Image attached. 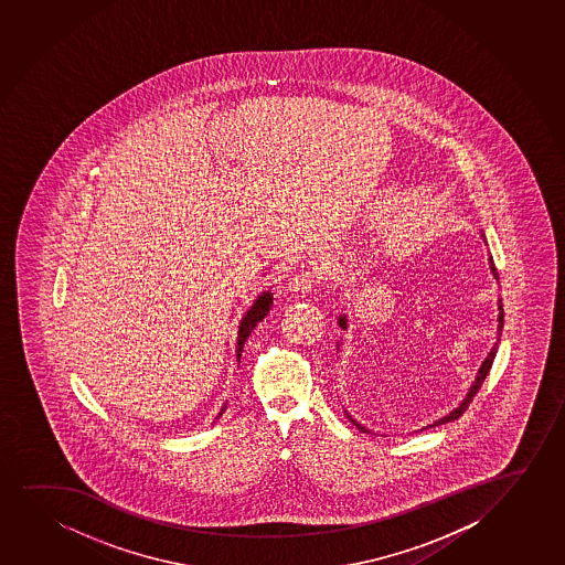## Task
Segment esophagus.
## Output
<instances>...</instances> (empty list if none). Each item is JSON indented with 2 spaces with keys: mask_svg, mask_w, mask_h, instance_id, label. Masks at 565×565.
Wrapping results in <instances>:
<instances>
[{
  "mask_svg": "<svg viewBox=\"0 0 565 565\" xmlns=\"http://www.w3.org/2000/svg\"><path fill=\"white\" fill-rule=\"evenodd\" d=\"M316 284H318V274L312 270H302L295 271L294 278L289 281V291L295 295H305L310 294L312 289H315Z\"/></svg>",
  "mask_w": 565,
  "mask_h": 565,
  "instance_id": "34e87169",
  "label": "esophagus"
}]
</instances>
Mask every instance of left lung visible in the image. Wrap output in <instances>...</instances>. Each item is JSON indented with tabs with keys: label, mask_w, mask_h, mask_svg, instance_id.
Listing matches in <instances>:
<instances>
[{
	"label": "left lung",
	"mask_w": 565,
	"mask_h": 565,
	"mask_svg": "<svg viewBox=\"0 0 565 565\" xmlns=\"http://www.w3.org/2000/svg\"><path fill=\"white\" fill-rule=\"evenodd\" d=\"M484 237V234H481ZM489 264H491V271L492 276L494 278L499 279V271H497V266H494V260H492V257H489ZM499 341H500V333H502V326H504V308H502V301H499ZM339 326L343 328V330H347V316L341 315L339 316ZM497 349H499V343H494V347H492L491 352H489V356L484 359L483 364H481V367H479V372H477L476 382L471 383V387H469L468 395H466V398H463L462 403H460V406L458 408H455V411L450 412L448 416H445V418L437 419L435 424L429 425V427H435V425L440 424H447V422H452V419H458L460 416H462L463 412L468 411L469 403L473 401V396L477 395V391L481 388V385H483L484 377H487V374H489V370H491L492 366V360H494V356H497ZM347 418L351 419L352 424L356 425L359 429H362V431L366 433V427H362V425L359 424V422H354V419L347 414Z\"/></svg>",
	"instance_id": "1"
}]
</instances>
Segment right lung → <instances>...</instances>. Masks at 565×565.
Wrapping results in <instances>:
<instances>
[{"mask_svg": "<svg viewBox=\"0 0 565 565\" xmlns=\"http://www.w3.org/2000/svg\"><path fill=\"white\" fill-rule=\"evenodd\" d=\"M271 294L268 291H264L260 297H258L257 301L253 302V307L245 312V316L242 318V323H239V331H237V347H235V356L239 360L243 352V344L247 341V338L250 335V331L257 328V323L263 320L264 316L268 315V310L271 307ZM226 412V404L222 406V411L218 412V416L216 419L221 418L222 414Z\"/></svg>", "mask_w": 565, "mask_h": 565, "instance_id": "obj_1", "label": "right lung"}]
</instances>
